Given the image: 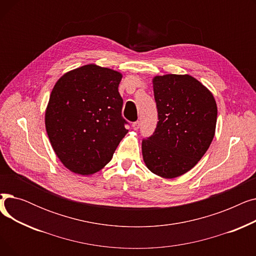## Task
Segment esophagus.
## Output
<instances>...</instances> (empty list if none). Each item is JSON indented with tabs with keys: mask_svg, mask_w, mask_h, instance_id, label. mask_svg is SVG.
Listing matches in <instances>:
<instances>
[{
	"mask_svg": "<svg viewBox=\"0 0 256 256\" xmlns=\"http://www.w3.org/2000/svg\"><path fill=\"white\" fill-rule=\"evenodd\" d=\"M140 128V122L139 121H135V122L132 124V128L134 130H138Z\"/></svg>",
	"mask_w": 256,
	"mask_h": 256,
	"instance_id": "34e87169",
	"label": "esophagus"
}]
</instances>
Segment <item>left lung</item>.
I'll list each match as a JSON object with an SVG mask.
<instances>
[{"instance_id": "8db88e82", "label": "left lung", "mask_w": 256, "mask_h": 256, "mask_svg": "<svg viewBox=\"0 0 256 256\" xmlns=\"http://www.w3.org/2000/svg\"><path fill=\"white\" fill-rule=\"evenodd\" d=\"M158 124L142 140L144 162L152 173L174 178L191 170L214 139L217 104L212 94L189 74L154 76Z\"/></svg>"}]
</instances>
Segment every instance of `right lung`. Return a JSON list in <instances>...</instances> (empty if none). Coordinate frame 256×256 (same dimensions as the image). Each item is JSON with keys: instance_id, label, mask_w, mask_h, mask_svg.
I'll return each mask as SVG.
<instances>
[{"instance_id": "right-lung-1", "label": "right lung", "mask_w": 256, "mask_h": 256, "mask_svg": "<svg viewBox=\"0 0 256 256\" xmlns=\"http://www.w3.org/2000/svg\"><path fill=\"white\" fill-rule=\"evenodd\" d=\"M120 72L89 64L62 76L50 93L46 128L54 152L70 171L89 176L110 162L126 136Z\"/></svg>"}]
</instances>
